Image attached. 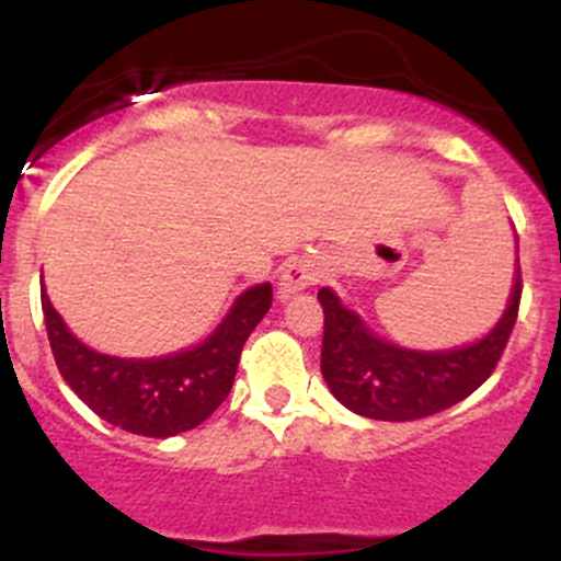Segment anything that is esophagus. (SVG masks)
Returning a JSON list of instances; mask_svg holds the SVG:
<instances>
[{"mask_svg": "<svg viewBox=\"0 0 561 561\" xmlns=\"http://www.w3.org/2000/svg\"><path fill=\"white\" fill-rule=\"evenodd\" d=\"M322 271L317 268L314 260L309 257H290L285 265H282L279 276V298H290L293 293H301L307 287H312L320 282Z\"/></svg>", "mask_w": 561, "mask_h": 561, "instance_id": "34e87169", "label": "esophagus"}]
</instances>
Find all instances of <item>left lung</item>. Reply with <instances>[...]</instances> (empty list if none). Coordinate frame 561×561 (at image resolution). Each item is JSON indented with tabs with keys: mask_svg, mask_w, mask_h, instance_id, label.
Returning a JSON list of instances; mask_svg holds the SVG:
<instances>
[{
	"mask_svg": "<svg viewBox=\"0 0 561 561\" xmlns=\"http://www.w3.org/2000/svg\"><path fill=\"white\" fill-rule=\"evenodd\" d=\"M522 265L511 301L494 331L469 347L417 353L377 339L360 317L342 307L336 293L322 287L320 371L331 393L347 410L371 421H417L458 404L474 393L500 364L522 304Z\"/></svg>",
	"mask_w": 561,
	"mask_h": 561,
	"instance_id": "8db88e82",
	"label": "left lung"
}]
</instances>
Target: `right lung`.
Listing matches in <instances>:
<instances>
[{
    "label": "right lung",
    "mask_w": 561,
    "mask_h": 561,
    "mask_svg": "<svg viewBox=\"0 0 561 561\" xmlns=\"http://www.w3.org/2000/svg\"><path fill=\"white\" fill-rule=\"evenodd\" d=\"M39 301L50 353L78 399L124 432L165 439L201 426L228 399L249 333L271 309V285L241 293L222 325L203 344L149 360L94 353L72 336L50 307L45 287Z\"/></svg>",
    "instance_id": "obj_1"
}]
</instances>
